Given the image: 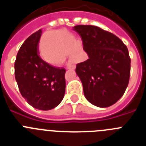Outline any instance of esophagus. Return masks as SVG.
I'll return each instance as SVG.
<instances>
[{
    "mask_svg": "<svg viewBox=\"0 0 146 146\" xmlns=\"http://www.w3.org/2000/svg\"><path fill=\"white\" fill-rule=\"evenodd\" d=\"M75 67H76V66L74 65V64H68V65H67V69H75Z\"/></svg>",
    "mask_w": 146,
    "mask_h": 146,
    "instance_id": "obj_1",
    "label": "esophagus"
}]
</instances>
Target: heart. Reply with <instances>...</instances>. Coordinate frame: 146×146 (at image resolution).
Wrapping results in <instances>:
<instances>
[{
	"mask_svg": "<svg viewBox=\"0 0 146 146\" xmlns=\"http://www.w3.org/2000/svg\"><path fill=\"white\" fill-rule=\"evenodd\" d=\"M67 52L72 60L82 56L72 33L66 31H53L45 33L41 42V54L44 60L51 64H58L65 58Z\"/></svg>",
	"mask_w": 146,
	"mask_h": 146,
	"instance_id": "obj_1",
	"label": "heart"
}]
</instances>
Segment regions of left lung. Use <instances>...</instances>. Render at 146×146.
<instances>
[{
    "mask_svg": "<svg viewBox=\"0 0 146 146\" xmlns=\"http://www.w3.org/2000/svg\"><path fill=\"white\" fill-rule=\"evenodd\" d=\"M74 30L80 36L89 57L76 66L85 96L95 106H111L128 86L131 69L128 49L115 35L97 26L79 25Z\"/></svg>",
    "mask_w": 146,
    "mask_h": 146,
    "instance_id": "obj_1",
    "label": "left lung"
}]
</instances>
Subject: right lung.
Segmentation results:
<instances>
[{
	"mask_svg": "<svg viewBox=\"0 0 146 146\" xmlns=\"http://www.w3.org/2000/svg\"><path fill=\"white\" fill-rule=\"evenodd\" d=\"M42 29L22 44L15 62V79L20 92L33 108L48 110L57 107L65 94L66 69L40 58L38 45Z\"/></svg>",
	"mask_w": 146,
	"mask_h": 146,
	"instance_id": "add662e5",
	"label": "right lung"
}]
</instances>
